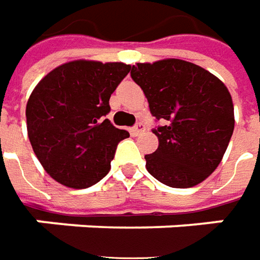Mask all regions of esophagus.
<instances>
[{
  "label": "esophagus",
  "mask_w": 260,
  "mask_h": 260,
  "mask_svg": "<svg viewBox=\"0 0 260 260\" xmlns=\"http://www.w3.org/2000/svg\"><path fill=\"white\" fill-rule=\"evenodd\" d=\"M146 132V126L143 124V123H137L136 126L132 128V133L134 134V136H139V134H142Z\"/></svg>",
  "instance_id": "34e87169"
}]
</instances>
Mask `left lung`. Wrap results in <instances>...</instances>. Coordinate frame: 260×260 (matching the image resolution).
<instances>
[{"label":"left lung","instance_id":"obj_1","mask_svg":"<svg viewBox=\"0 0 260 260\" xmlns=\"http://www.w3.org/2000/svg\"><path fill=\"white\" fill-rule=\"evenodd\" d=\"M132 78L147 97L158 147L146 154V169L170 187L202 183L222 161L235 128L233 103L226 85L189 61L167 58L137 62Z\"/></svg>","mask_w":260,"mask_h":260}]
</instances>
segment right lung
<instances>
[{
	"label": "right lung",
	"mask_w": 260,
	"mask_h": 260,
	"mask_svg": "<svg viewBox=\"0 0 260 260\" xmlns=\"http://www.w3.org/2000/svg\"><path fill=\"white\" fill-rule=\"evenodd\" d=\"M132 66L77 60L50 71L27 103L37 158L55 182L85 189L109 173L117 144L130 134L110 123V97Z\"/></svg>",
	"instance_id": "1"
}]
</instances>
